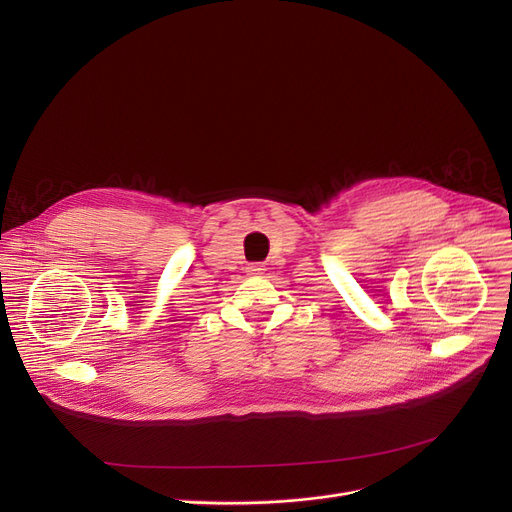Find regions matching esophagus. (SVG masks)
Wrapping results in <instances>:
<instances>
[{
  "mask_svg": "<svg viewBox=\"0 0 512 512\" xmlns=\"http://www.w3.org/2000/svg\"><path fill=\"white\" fill-rule=\"evenodd\" d=\"M247 274H251V276L263 274V265H261V263H251V265H247Z\"/></svg>",
  "mask_w": 512,
  "mask_h": 512,
  "instance_id": "1",
  "label": "esophagus"
}]
</instances>
